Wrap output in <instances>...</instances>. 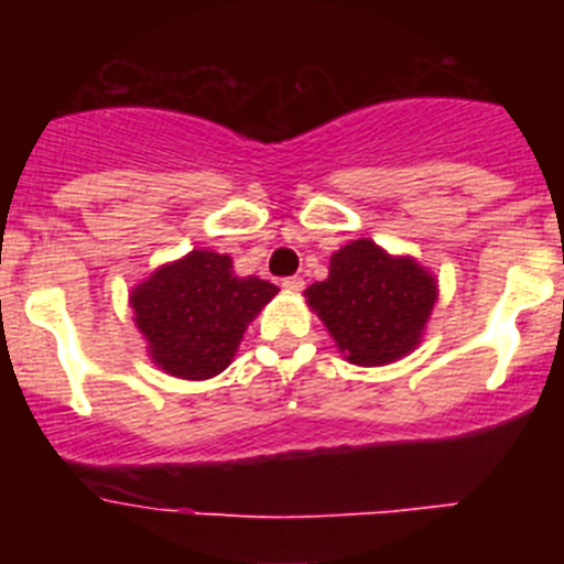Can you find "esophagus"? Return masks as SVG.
<instances>
[{"mask_svg":"<svg viewBox=\"0 0 564 564\" xmlns=\"http://www.w3.org/2000/svg\"><path fill=\"white\" fill-rule=\"evenodd\" d=\"M282 288H285V291H302V288H305V279L302 276H288V279H282Z\"/></svg>","mask_w":564,"mask_h":564,"instance_id":"obj_1","label":"esophagus"}]
</instances>
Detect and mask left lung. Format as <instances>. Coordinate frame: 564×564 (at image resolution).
I'll use <instances>...</instances> for the list:
<instances>
[{
  "instance_id": "8db88e82",
  "label": "left lung",
  "mask_w": 564,
  "mask_h": 564,
  "mask_svg": "<svg viewBox=\"0 0 564 564\" xmlns=\"http://www.w3.org/2000/svg\"><path fill=\"white\" fill-rule=\"evenodd\" d=\"M307 305L358 367H381L421 344L437 282L417 259L392 257L372 239H352L330 257L325 282L305 291Z\"/></svg>"
}]
</instances>
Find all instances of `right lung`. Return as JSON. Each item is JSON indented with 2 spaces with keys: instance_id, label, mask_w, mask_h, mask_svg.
<instances>
[{
  "instance_id": "add662e5",
  "label": "right lung",
  "mask_w": 564,
  "mask_h": 564,
  "mask_svg": "<svg viewBox=\"0 0 564 564\" xmlns=\"http://www.w3.org/2000/svg\"><path fill=\"white\" fill-rule=\"evenodd\" d=\"M279 293L257 276H237L228 253L192 251L132 288L129 305L147 350L163 372L186 381L220 376L242 333Z\"/></svg>"
}]
</instances>
